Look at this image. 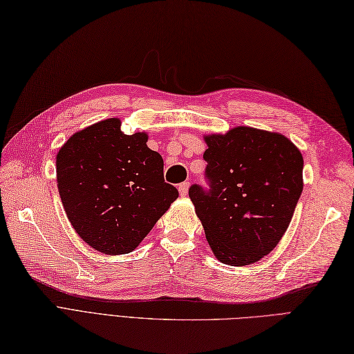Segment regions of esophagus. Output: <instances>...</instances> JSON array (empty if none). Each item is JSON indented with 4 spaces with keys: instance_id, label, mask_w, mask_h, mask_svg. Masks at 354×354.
Returning <instances> with one entry per match:
<instances>
[{
    "instance_id": "obj_1",
    "label": "esophagus",
    "mask_w": 354,
    "mask_h": 354,
    "mask_svg": "<svg viewBox=\"0 0 354 354\" xmlns=\"http://www.w3.org/2000/svg\"><path fill=\"white\" fill-rule=\"evenodd\" d=\"M189 186H190L189 181H183V183L178 185V192L181 196H186L189 194Z\"/></svg>"
}]
</instances>
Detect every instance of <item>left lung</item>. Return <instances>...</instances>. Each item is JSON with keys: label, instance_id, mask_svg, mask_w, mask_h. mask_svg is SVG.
I'll return each mask as SVG.
<instances>
[{"label": "left lung", "instance_id": "obj_1", "mask_svg": "<svg viewBox=\"0 0 354 354\" xmlns=\"http://www.w3.org/2000/svg\"><path fill=\"white\" fill-rule=\"evenodd\" d=\"M205 180L189 196L221 262L254 263L274 250L302 192L304 159L275 132L240 127L205 137Z\"/></svg>", "mask_w": 354, "mask_h": 354}]
</instances>
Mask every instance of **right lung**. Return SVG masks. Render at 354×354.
<instances>
[{"instance_id":"right-lung-1","label":"right lung","mask_w":354,"mask_h":354,"mask_svg":"<svg viewBox=\"0 0 354 354\" xmlns=\"http://www.w3.org/2000/svg\"><path fill=\"white\" fill-rule=\"evenodd\" d=\"M147 136H125L106 119L74 136L56 156L65 213L84 243L106 254L136 248L178 198L164 178V159Z\"/></svg>"}]
</instances>
